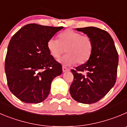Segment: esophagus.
Masks as SVG:
<instances>
[{"mask_svg": "<svg viewBox=\"0 0 127 127\" xmlns=\"http://www.w3.org/2000/svg\"><path fill=\"white\" fill-rule=\"evenodd\" d=\"M62 70L64 72H67V71H69L70 69L69 68H67V67H65V66H63L62 67Z\"/></svg>", "mask_w": 127, "mask_h": 127, "instance_id": "1", "label": "esophagus"}]
</instances>
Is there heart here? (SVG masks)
<instances>
[{
    "mask_svg": "<svg viewBox=\"0 0 127 127\" xmlns=\"http://www.w3.org/2000/svg\"><path fill=\"white\" fill-rule=\"evenodd\" d=\"M47 49L52 56L59 58L65 49L66 55L59 61L65 65H70L77 62L83 64L90 58L93 50L90 37L82 35L79 32L67 30L59 35V40L50 38L47 42Z\"/></svg>",
    "mask_w": 127,
    "mask_h": 127,
    "instance_id": "1",
    "label": "heart"
}]
</instances>
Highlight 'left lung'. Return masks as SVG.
Masks as SVG:
<instances>
[{"label": "left lung", "instance_id": "left-lung-1", "mask_svg": "<svg viewBox=\"0 0 127 127\" xmlns=\"http://www.w3.org/2000/svg\"><path fill=\"white\" fill-rule=\"evenodd\" d=\"M75 30L90 37L93 50L86 63L71 70L74 79L70 94L77 102L90 104L102 99L114 86L119 55L113 40L105 31L95 27Z\"/></svg>", "mask_w": 127, "mask_h": 127}]
</instances>
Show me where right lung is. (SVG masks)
I'll list each match as a JSON object with an SVG mask.
<instances>
[{
    "instance_id": "right-lung-1",
    "label": "right lung",
    "mask_w": 127,
    "mask_h": 127,
    "mask_svg": "<svg viewBox=\"0 0 127 127\" xmlns=\"http://www.w3.org/2000/svg\"><path fill=\"white\" fill-rule=\"evenodd\" d=\"M63 28L27 24L10 39L5 62L7 84L23 102H43L54 78L62 73L61 64L48 50L47 42Z\"/></svg>"
}]
</instances>
